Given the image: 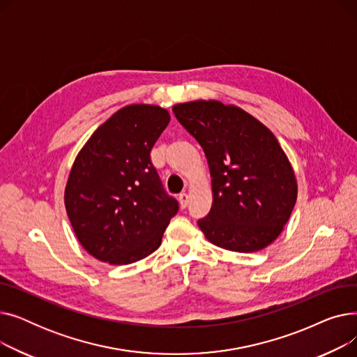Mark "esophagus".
I'll return each instance as SVG.
<instances>
[{
  "mask_svg": "<svg viewBox=\"0 0 357 357\" xmlns=\"http://www.w3.org/2000/svg\"><path fill=\"white\" fill-rule=\"evenodd\" d=\"M178 201H179L181 208H182V210H185V208H186V205H188V202H190V197L186 195V194H181V195L178 197Z\"/></svg>",
  "mask_w": 357,
  "mask_h": 357,
  "instance_id": "esophagus-1",
  "label": "esophagus"
}]
</instances>
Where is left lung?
<instances>
[{
    "label": "left lung",
    "instance_id": "left-lung-1",
    "mask_svg": "<svg viewBox=\"0 0 357 357\" xmlns=\"http://www.w3.org/2000/svg\"><path fill=\"white\" fill-rule=\"evenodd\" d=\"M207 158L213 205L198 220L213 245L252 253L282 233L295 207L294 167L272 131L248 111L215 100L174 105Z\"/></svg>",
    "mask_w": 357,
    "mask_h": 357
}]
</instances>
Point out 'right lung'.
<instances>
[{
    "label": "right lung",
    "instance_id": "add662e5",
    "mask_svg": "<svg viewBox=\"0 0 357 357\" xmlns=\"http://www.w3.org/2000/svg\"><path fill=\"white\" fill-rule=\"evenodd\" d=\"M169 121L159 105H126L75 158L65 207L78 241L96 259L128 265L160 246L179 204L163 191L150 150Z\"/></svg>",
    "mask_w": 357,
    "mask_h": 357
}]
</instances>
